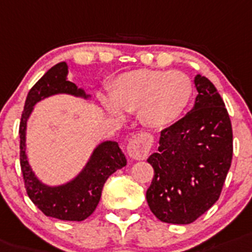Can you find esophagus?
I'll list each match as a JSON object with an SVG mask.
<instances>
[{
  "mask_svg": "<svg viewBox=\"0 0 252 252\" xmlns=\"http://www.w3.org/2000/svg\"><path fill=\"white\" fill-rule=\"evenodd\" d=\"M151 137L147 134H137L129 139L126 151H128V155L134 160H145L151 150Z\"/></svg>",
  "mask_w": 252,
  "mask_h": 252,
  "instance_id": "1",
  "label": "esophagus"
}]
</instances>
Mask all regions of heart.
Listing matches in <instances>:
<instances>
[{"label":"heart","mask_w":252,"mask_h":252,"mask_svg":"<svg viewBox=\"0 0 252 252\" xmlns=\"http://www.w3.org/2000/svg\"><path fill=\"white\" fill-rule=\"evenodd\" d=\"M111 97H103L110 113H137L143 126L164 129L181 118L193 97V84L182 71L138 69L124 73L113 83Z\"/></svg>","instance_id":"heart-1"}]
</instances>
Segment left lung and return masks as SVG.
<instances>
[{
  "label": "left lung",
  "mask_w": 252,
  "mask_h": 252,
  "mask_svg": "<svg viewBox=\"0 0 252 252\" xmlns=\"http://www.w3.org/2000/svg\"><path fill=\"white\" fill-rule=\"evenodd\" d=\"M193 109L161 130L158 152L147 161L154 178L146 192L158 220L189 224L218 201L233 155V133L220 94L197 74Z\"/></svg>",
  "instance_id": "8db88e82"
}]
</instances>
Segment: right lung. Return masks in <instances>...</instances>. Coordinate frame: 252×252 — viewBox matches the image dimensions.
<instances>
[{
    "instance_id": "add662e5",
    "label": "right lung",
    "mask_w": 252,
    "mask_h": 252,
    "mask_svg": "<svg viewBox=\"0 0 252 252\" xmlns=\"http://www.w3.org/2000/svg\"><path fill=\"white\" fill-rule=\"evenodd\" d=\"M66 77L67 64L63 61L51 67L29 91L19 126L20 166L27 193L44 215L60 220L82 221L94 213L100 202L105 182L118 169L126 165V158L118 142L105 141L94 150L83 170L65 185L51 187L35 177L25 152L27 123L35 103L46 97L59 94H73L83 98L90 97L82 88L69 82Z\"/></svg>"
}]
</instances>
